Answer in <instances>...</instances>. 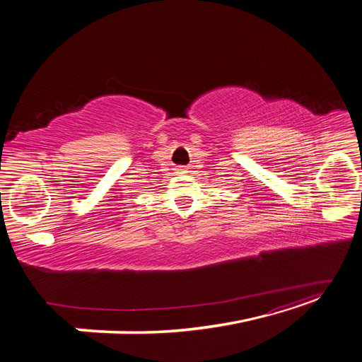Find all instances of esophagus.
<instances>
[{
    "label": "esophagus",
    "instance_id": "esophagus-1",
    "mask_svg": "<svg viewBox=\"0 0 362 362\" xmlns=\"http://www.w3.org/2000/svg\"><path fill=\"white\" fill-rule=\"evenodd\" d=\"M189 170H187V168H184V166H180V168H177V173H187Z\"/></svg>",
    "mask_w": 362,
    "mask_h": 362
}]
</instances>
